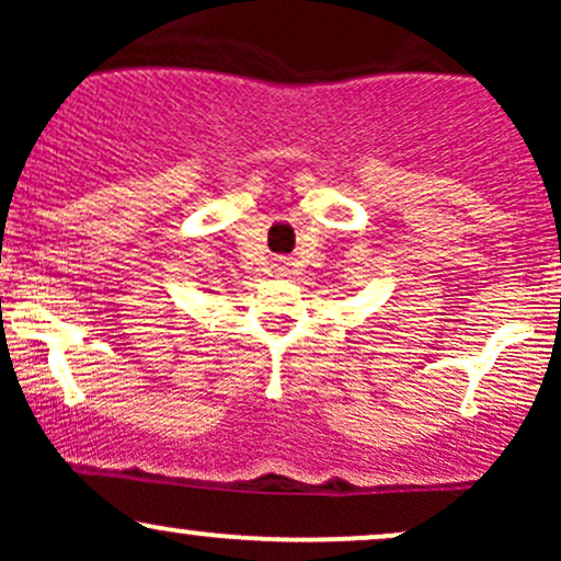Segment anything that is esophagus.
<instances>
[{
  "label": "esophagus",
  "mask_w": 561,
  "mask_h": 561,
  "mask_svg": "<svg viewBox=\"0 0 561 561\" xmlns=\"http://www.w3.org/2000/svg\"><path fill=\"white\" fill-rule=\"evenodd\" d=\"M282 272H285V268H282Z\"/></svg>",
  "instance_id": "34e87169"
}]
</instances>
